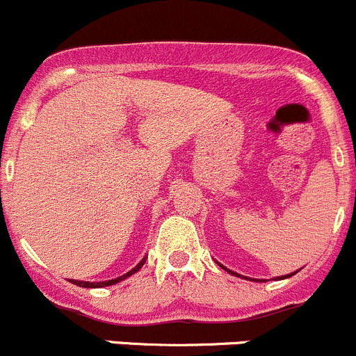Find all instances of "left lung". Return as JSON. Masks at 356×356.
<instances>
[{
    "label": "left lung",
    "instance_id": "left-lung-1",
    "mask_svg": "<svg viewBox=\"0 0 356 356\" xmlns=\"http://www.w3.org/2000/svg\"><path fill=\"white\" fill-rule=\"evenodd\" d=\"M218 263V261H216ZM218 265H220L221 266V268H223L225 270V272H228V273H232V275H235V277H241V279H248V280H252V279H249V277H244V275H241V273H237V272H232V270H228L227 268V266H223V265H221V263H218ZM296 273H298V270H296V272H293V273H289V275H282V277H275V279L277 280H284V279H289V277H293V275H296ZM252 282H263V280H259V279H254V280H252Z\"/></svg>",
    "mask_w": 356,
    "mask_h": 356
}]
</instances>
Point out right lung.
<instances>
[{
    "mask_svg": "<svg viewBox=\"0 0 356 356\" xmlns=\"http://www.w3.org/2000/svg\"><path fill=\"white\" fill-rule=\"evenodd\" d=\"M145 256H143V259L142 261L138 263V265L135 266V268H131L129 270V272H126L124 275H121V277H118V279H112V280H105V282H83V280H72L70 279L69 282H72L74 286H79V287H88V289H97V287H107V286H114V284H118V282H121V280H124V279H128V277H131L133 273H136L138 272L140 268H142L143 265H145Z\"/></svg>",
    "mask_w": 356,
    "mask_h": 356,
    "instance_id": "1",
    "label": "right lung"
}]
</instances>
